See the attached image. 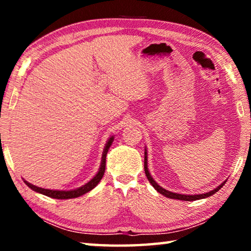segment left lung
<instances>
[{"label": "left lung", "mask_w": 251, "mask_h": 251, "mask_svg": "<svg viewBox=\"0 0 251 251\" xmlns=\"http://www.w3.org/2000/svg\"><path fill=\"white\" fill-rule=\"evenodd\" d=\"M144 169H145V174H146V177H147L148 181L151 182L152 187H154V188L159 194H161L165 197H168V198H172V199H179V201H197V199H202V198L212 196V195H214L215 193H217L218 190L222 188V187L225 184H226V180H225L218 187H216L214 190H210V192H208L206 194H199V195H184V194L181 195V194L169 192V190H166L165 188H163V187H160L154 179H152V177L151 176L150 171H148V166H147V151L146 150H145V159H144Z\"/></svg>", "instance_id": "left-lung-1"}]
</instances>
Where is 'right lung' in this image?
Segmentation results:
<instances>
[{
	"label": "right lung",
	"instance_id": "obj_1",
	"mask_svg": "<svg viewBox=\"0 0 251 251\" xmlns=\"http://www.w3.org/2000/svg\"><path fill=\"white\" fill-rule=\"evenodd\" d=\"M114 141V136L110 137L107 143H106L103 155H101V161H100V166L99 172H97L96 175L92 178V179L86 182V184L83 185L82 187H78L76 189H72V190H53V189H45V188H41V187H37L35 185L29 184L28 181L24 180L25 184H26L29 188L33 189L34 192L40 193L42 195H45V196L50 197V198H55V199H70V198H77L82 195L86 194L88 192H91L93 188H95L97 184L100 181L101 178L104 176L105 173V166H106V155H107V151L109 150V147L112 146V143Z\"/></svg>",
	"mask_w": 251,
	"mask_h": 251
}]
</instances>
